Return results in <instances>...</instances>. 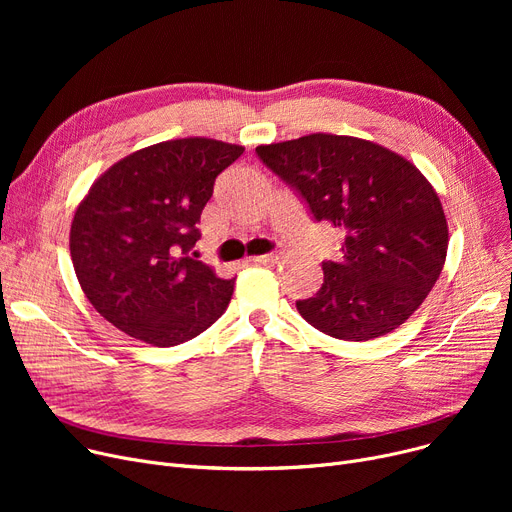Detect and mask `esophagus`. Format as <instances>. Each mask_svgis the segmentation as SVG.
Masks as SVG:
<instances>
[{"mask_svg": "<svg viewBox=\"0 0 512 512\" xmlns=\"http://www.w3.org/2000/svg\"><path fill=\"white\" fill-rule=\"evenodd\" d=\"M280 253H265V255H253V257H249V261H253V263H276V261H280Z\"/></svg>", "mask_w": 512, "mask_h": 512, "instance_id": "1", "label": "esophagus"}]
</instances>
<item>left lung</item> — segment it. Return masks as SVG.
Returning a JSON list of instances; mask_svg holds the SVG:
<instances>
[{"label": "left lung", "instance_id": "8db88e82", "mask_svg": "<svg viewBox=\"0 0 512 512\" xmlns=\"http://www.w3.org/2000/svg\"><path fill=\"white\" fill-rule=\"evenodd\" d=\"M255 151L297 188L317 222L344 232L342 261H324V284L297 301L299 313L319 332L353 342L405 324L440 278L448 251L432 182L407 157L344 134L313 132Z\"/></svg>", "mask_w": 512, "mask_h": 512}]
</instances>
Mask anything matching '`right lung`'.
Listing matches in <instances>:
<instances>
[{"label":"right lung","mask_w":512,"mask_h":512,"mask_svg":"<svg viewBox=\"0 0 512 512\" xmlns=\"http://www.w3.org/2000/svg\"><path fill=\"white\" fill-rule=\"evenodd\" d=\"M245 147L205 137L134 151L107 168L78 203L70 257L89 303L120 332L176 346L205 332L234 280L188 255L201 238L213 182Z\"/></svg>","instance_id":"right-lung-1"}]
</instances>
